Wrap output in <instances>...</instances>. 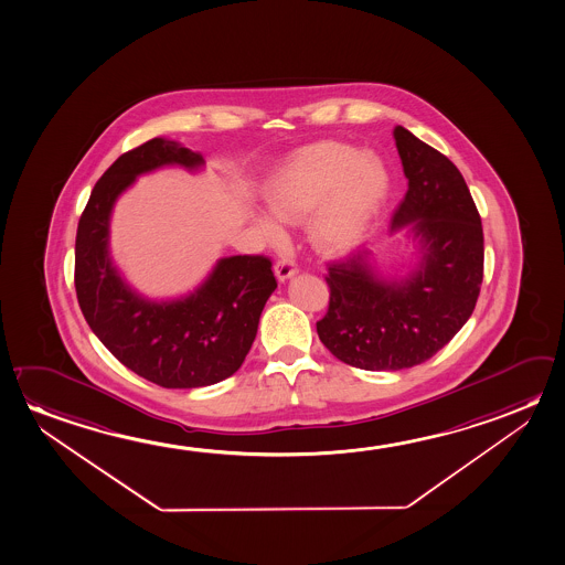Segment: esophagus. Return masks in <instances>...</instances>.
Instances as JSON below:
<instances>
[{
	"instance_id": "esophagus-1",
	"label": "esophagus",
	"mask_w": 565,
	"mask_h": 565,
	"mask_svg": "<svg viewBox=\"0 0 565 565\" xmlns=\"http://www.w3.org/2000/svg\"><path fill=\"white\" fill-rule=\"evenodd\" d=\"M298 273V267L295 265V260L280 259L275 265V275H277L278 282H285L288 278L295 277Z\"/></svg>"
}]
</instances>
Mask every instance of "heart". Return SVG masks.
Returning a JSON list of instances; mask_svg holds the SVG:
<instances>
[{
  "mask_svg": "<svg viewBox=\"0 0 565 565\" xmlns=\"http://www.w3.org/2000/svg\"><path fill=\"white\" fill-rule=\"evenodd\" d=\"M385 196L386 174L379 159L338 141L296 151L265 184V200L280 220L295 222L317 207L310 220V239L326 255L358 247L381 212ZM275 215L255 217L269 239L280 235Z\"/></svg>",
  "mask_w": 565,
  "mask_h": 565,
  "instance_id": "1",
  "label": "heart"
}]
</instances>
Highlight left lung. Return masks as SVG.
<instances>
[{
	"instance_id": "8db88e82",
	"label": "left lung",
	"mask_w": 565,
	"mask_h": 565,
	"mask_svg": "<svg viewBox=\"0 0 565 565\" xmlns=\"http://www.w3.org/2000/svg\"><path fill=\"white\" fill-rule=\"evenodd\" d=\"M408 190L391 232L418 242L406 277H385L369 253L333 263L323 345L351 367L401 371L436 355L469 320L483 282V227L471 192L446 154L394 127Z\"/></svg>"
}]
</instances>
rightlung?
Returning a JSON list of instances; mask_svg holds the SVG:
<instances>
[{
    "instance_id": "add662e5",
    "label": "right lung",
    "mask_w": 565,
    "mask_h": 565,
    "mask_svg": "<svg viewBox=\"0 0 565 565\" xmlns=\"http://www.w3.org/2000/svg\"><path fill=\"white\" fill-rule=\"evenodd\" d=\"M200 152L154 137L124 152L92 190L76 232L74 287L98 340L134 373L164 388L215 385L242 367L277 288L270 260L233 255L186 296L151 300L127 285L109 257V220L137 177L162 167L194 172Z\"/></svg>"
}]
</instances>
